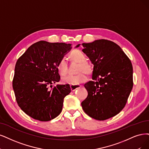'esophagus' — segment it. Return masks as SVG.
I'll return each instance as SVG.
<instances>
[{
  "label": "esophagus",
  "instance_id": "esophagus-1",
  "mask_svg": "<svg viewBox=\"0 0 149 149\" xmlns=\"http://www.w3.org/2000/svg\"><path fill=\"white\" fill-rule=\"evenodd\" d=\"M70 88H71V90L74 91L75 90H76L77 89L81 87V85H70Z\"/></svg>",
  "mask_w": 149,
  "mask_h": 149
}]
</instances>
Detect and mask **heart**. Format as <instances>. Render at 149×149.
Segmentation results:
<instances>
[{
  "instance_id": "heart-1",
  "label": "heart",
  "mask_w": 149,
  "mask_h": 149,
  "mask_svg": "<svg viewBox=\"0 0 149 149\" xmlns=\"http://www.w3.org/2000/svg\"><path fill=\"white\" fill-rule=\"evenodd\" d=\"M69 56L72 60L79 63L77 71L80 72L76 75H69L65 77L62 79L63 83L69 85H79L84 83L88 79L87 75L84 71L90 73L91 71V64L86 61V58L85 54L79 49H74L73 51H72ZM57 69L61 75L64 76L67 74L68 64L64 58H62L59 61L57 64ZM83 70L84 71H83Z\"/></svg>"
}]
</instances>
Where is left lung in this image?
I'll return each instance as SVG.
<instances>
[{
	"instance_id": "8db88e82",
	"label": "left lung",
	"mask_w": 149,
	"mask_h": 149,
	"mask_svg": "<svg viewBox=\"0 0 149 149\" xmlns=\"http://www.w3.org/2000/svg\"><path fill=\"white\" fill-rule=\"evenodd\" d=\"M82 45L94 67L93 80L84 85L88 96L81 106L90 117L105 120L125 106L133 86V66L122 49L112 41L96 40Z\"/></svg>"
}]
</instances>
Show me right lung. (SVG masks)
Instances as JSON below:
<instances>
[{"label": "right lung", "instance_id": "right-lung-1", "mask_svg": "<svg viewBox=\"0 0 149 149\" xmlns=\"http://www.w3.org/2000/svg\"><path fill=\"white\" fill-rule=\"evenodd\" d=\"M71 48L69 43L39 41L16 61L13 80L16 100L22 111L32 118L47 122L61 112L64 98L70 93V87L69 84L57 85L51 89L52 84L60 80L59 61Z\"/></svg>", "mask_w": 149, "mask_h": 149}]
</instances>
